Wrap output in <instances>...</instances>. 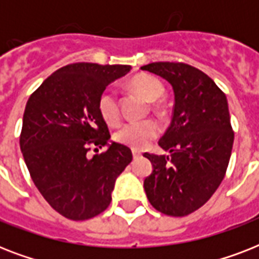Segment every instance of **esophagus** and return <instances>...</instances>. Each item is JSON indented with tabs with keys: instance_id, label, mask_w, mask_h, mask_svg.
<instances>
[{
	"instance_id": "34e87169",
	"label": "esophagus",
	"mask_w": 259,
	"mask_h": 259,
	"mask_svg": "<svg viewBox=\"0 0 259 259\" xmlns=\"http://www.w3.org/2000/svg\"><path fill=\"white\" fill-rule=\"evenodd\" d=\"M141 157V153L138 152V150H133V158L136 160V158H140Z\"/></svg>"
}]
</instances>
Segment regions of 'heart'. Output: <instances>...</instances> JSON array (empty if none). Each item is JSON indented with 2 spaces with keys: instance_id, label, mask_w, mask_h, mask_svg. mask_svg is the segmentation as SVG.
Segmentation results:
<instances>
[{
  "instance_id": "obj_1",
  "label": "heart",
  "mask_w": 259,
  "mask_h": 259,
  "mask_svg": "<svg viewBox=\"0 0 259 259\" xmlns=\"http://www.w3.org/2000/svg\"><path fill=\"white\" fill-rule=\"evenodd\" d=\"M132 86L141 93L146 99L154 102L164 95V86L157 78L152 75H138L132 80ZM98 111L103 121L109 125H117L121 119L118 93L114 87H107L98 97ZM161 127L154 119L138 122H127L114 133V140L118 144L132 149H144L158 137Z\"/></svg>"
}]
</instances>
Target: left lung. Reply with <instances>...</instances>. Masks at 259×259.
I'll use <instances>...</instances> for the list:
<instances>
[{
	"mask_svg": "<svg viewBox=\"0 0 259 259\" xmlns=\"http://www.w3.org/2000/svg\"><path fill=\"white\" fill-rule=\"evenodd\" d=\"M141 70L165 79L175 93L172 122L158 141L169 156L144 154L153 165L144 188L157 211L185 217L208 201L229 166L234 132L227 98L208 75L185 63H150Z\"/></svg>",
	"mask_w": 259,
	"mask_h": 259,
	"instance_id": "1",
	"label": "left lung"
}]
</instances>
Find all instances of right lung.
<instances>
[{
	"label": "right lung",
	"instance_id": "right-lung-1",
	"mask_svg": "<svg viewBox=\"0 0 259 259\" xmlns=\"http://www.w3.org/2000/svg\"><path fill=\"white\" fill-rule=\"evenodd\" d=\"M130 66L74 63L41 83L26 102L20 148L42 197L71 221H87L111 201L117 177L133 160L127 146L111 142L98 111V97ZM93 146H109L88 157Z\"/></svg>",
	"mask_w": 259,
	"mask_h": 259
}]
</instances>
